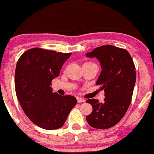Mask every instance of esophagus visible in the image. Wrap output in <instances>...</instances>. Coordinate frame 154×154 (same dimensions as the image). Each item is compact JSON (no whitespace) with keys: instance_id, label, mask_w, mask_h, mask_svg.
<instances>
[{"instance_id":"1","label":"esophagus","mask_w":154,"mask_h":154,"mask_svg":"<svg viewBox=\"0 0 154 154\" xmlns=\"http://www.w3.org/2000/svg\"><path fill=\"white\" fill-rule=\"evenodd\" d=\"M76 99H77L78 103H83V102H85V99H82V98H81V97H78L76 98Z\"/></svg>"}]
</instances>
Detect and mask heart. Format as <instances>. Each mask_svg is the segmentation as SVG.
Returning <instances> with one entry per match:
<instances>
[{
    "label": "heart",
    "mask_w": 154,
    "mask_h": 154,
    "mask_svg": "<svg viewBox=\"0 0 154 154\" xmlns=\"http://www.w3.org/2000/svg\"><path fill=\"white\" fill-rule=\"evenodd\" d=\"M94 64V63H92V62H85V63H84L83 64Z\"/></svg>",
    "instance_id": "obj_1"
}]
</instances>
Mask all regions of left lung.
<instances>
[{
    "instance_id": "obj_1",
    "label": "left lung",
    "mask_w": 154,
    "mask_h": 154,
    "mask_svg": "<svg viewBox=\"0 0 154 154\" xmlns=\"http://www.w3.org/2000/svg\"><path fill=\"white\" fill-rule=\"evenodd\" d=\"M86 56L95 57L100 62L102 71L97 85L106 97L103 103L95 99L87 100L93 111L86 119L93 128H111L123 118L131 104L136 81L134 62L126 49L112 45L96 48Z\"/></svg>"
}]
</instances>
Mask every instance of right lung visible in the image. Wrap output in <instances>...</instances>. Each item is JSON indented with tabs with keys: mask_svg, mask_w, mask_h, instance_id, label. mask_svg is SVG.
I'll use <instances>...</instances> for the list:
<instances>
[{
	"mask_svg": "<svg viewBox=\"0 0 154 154\" xmlns=\"http://www.w3.org/2000/svg\"><path fill=\"white\" fill-rule=\"evenodd\" d=\"M71 55L32 48L18 60L14 75L17 99L27 117L40 128H60L77 103L75 97L53 93L51 87Z\"/></svg>",
	"mask_w": 154,
	"mask_h": 154,
	"instance_id": "right-lung-1",
	"label": "right lung"
}]
</instances>
